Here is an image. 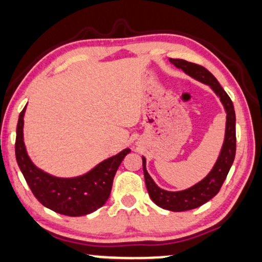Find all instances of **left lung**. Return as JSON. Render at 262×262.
<instances>
[{
	"mask_svg": "<svg viewBox=\"0 0 262 262\" xmlns=\"http://www.w3.org/2000/svg\"><path fill=\"white\" fill-rule=\"evenodd\" d=\"M169 61L177 69H181L183 72L192 77L193 79L209 85L210 89L220 98L224 110L226 112L225 138H224L218 160L213 166L212 171L201 182L192 185L191 188L182 190V191H167V190L159 188L151 177L149 176L147 167H145V158L142 156L145 185H147L148 193L152 202L161 208L172 210V212H184V210L198 208L203 203L208 202L219 192L223 183L225 182L227 173L233 164L236 155V114L229 95L225 93L216 78L208 70L198 63L189 62V61L182 59H169Z\"/></svg>",
	"mask_w": 262,
	"mask_h": 262,
	"instance_id": "left-lung-1",
	"label": "left lung"
}]
</instances>
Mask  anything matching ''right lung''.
I'll return each mask as SVG.
<instances>
[{"label":"right lung","instance_id":"obj_1","mask_svg":"<svg viewBox=\"0 0 262 262\" xmlns=\"http://www.w3.org/2000/svg\"><path fill=\"white\" fill-rule=\"evenodd\" d=\"M19 115L16 126L15 158L24 178L36 199L44 207L69 216H81L95 212L110 198L115 173L131 150L124 149L108 158L85 174L73 178H59L36 167L27 155L24 143V114Z\"/></svg>","mask_w":262,"mask_h":262}]
</instances>
